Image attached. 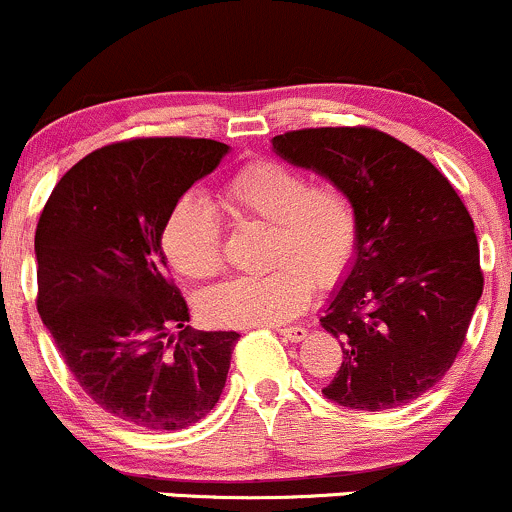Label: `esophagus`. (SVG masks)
<instances>
[{
	"mask_svg": "<svg viewBox=\"0 0 512 512\" xmlns=\"http://www.w3.org/2000/svg\"><path fill=\"white\" fill-rule=\"evenodd\" d=\"M279 334L286 339V342L298 344L308 337V330H305V327H284V330H279Z\"/></svg>",
	"mask_w": 512,
	"mask_h": 512,
	"instance_id": "1",
	"label": "esophagus"
}]
</instances>
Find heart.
I'll return each instance as SVG.
<instances>
[{
	"mask_svg": "<svg viewBox=\"0 0 512 512\" xmlns=\"http://www.w3.org/2000/svg\"><path fill=\"white\" fill-rule=\"evenodd\" d=\"M223 197L240 221L272 226L264 276L223 281L199 298V310L216 327H267L296 317L310 289H330L349 272L358 248L356 207L344 190L313 185L301 170L257 161L233 175ZM161 250L185 279H209L221 269V223L197 195L173 204L161 228Z\"/></svg>",
	"mask_w": 512,
	"mask_h": 512,
	"instance_id": "obj_1",
	"label": "heart"
}]
</instances>
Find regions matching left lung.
Listing matches in <instances>:
<instances>
[{"label": "left lung", "mask_w": 512, "mask_h": 512, "mask_svg": "<svg viewBox=\"0 0 512 512\" xmlns=\"http://www.w3.org/2000/svg\"><path fill=\"white\" fill-rule=\"evenodd\" d=\"M356 207L358 248L320 325L342 344L322 390L346 409H395L424 395L462 349L484 276L474 221L428 158L370 127L298 129L272 139Z\"/></svg>", "instance_id": "left-lung-1"}]
</instances>
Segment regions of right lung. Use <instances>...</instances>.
Masks as SVG:
<instances>
[{
  "instance_id": "obj_1",
  "label": "right lung",
  "mask_w": 512,
  "mask_h": 512,
  "mask_svg": "<svg viewBox=\"0 0 512 512\" xmlns=\"http://www.w3.org/2000/svg\"><path fill=\"white\" fill-rule=\"evenodd\" d=\"M228 151L178 137L103 146L64 173L40 214L38 313L76 383L125 424L187 428L226 385L240 334L187 325L161 228Z\"/></svg>"
}]
</instances>
